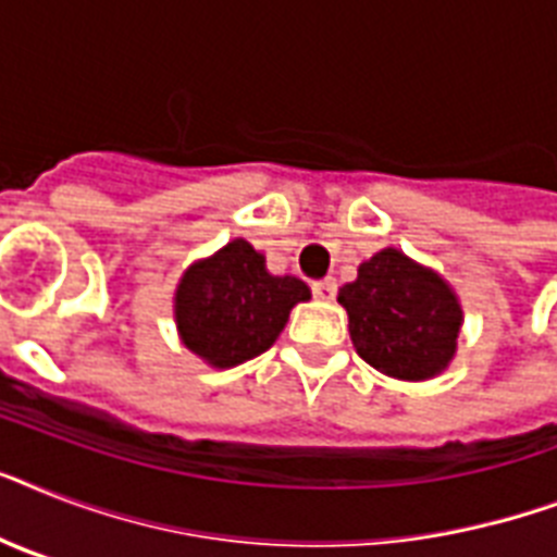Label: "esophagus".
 <instances>
[{"label": "esophagus", "instance_id": "1", "mask_svg": "<svg viewBox=\"0 0 557 557\" xmlns=\"http://www.w3.org/2000/svg\"><path fill=\"white\" fill-rule=\"evenodd\" d=\"M312 295L318 297V300H335V295H338V283L335 280H318V283H312Z\"/></svg>", "mask_w": 557, "mask_h": 557}]
</instances>
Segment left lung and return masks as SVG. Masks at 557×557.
<instances>
[{
    "label": "left lung",
    "instance_id": "1",
    "mask_svg": "<svg viewBox=\"0 0 557 557\" xmlns=\"http://www.w3.org/2000/svg\"><path fill=\"white\" fill-rule=\"evenodd\" d=\"M358 356L393 379L424 381L448 367L462 309L448 283L396 248L361 262L356 283L338 292Z\"/></svg>",
    "mask_w": 557,
    "mask_h": 557
}]
</instances>
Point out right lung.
Returning <instances> with one entry per match:
<instances>
[{
    "mask_svg": "<svg viewBox=\"0 0 557 557\" xmlns=\"http://www.w3.org/2000/svg\"><path fill=\"white\" fill-rule=\"evenodd\" d=\"M309 300L297 277H274L245 239L187 269L176 292V323L185 347L213 367H236L277 341L292 306Z\"/></svg>",
    "mask_w": 557,
    "mask_h": 557,
    "instance_id": "add662e5",
    "label": "right lung"
}]
</instances>
